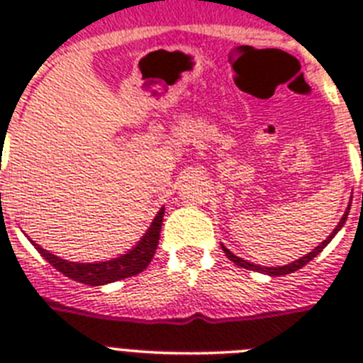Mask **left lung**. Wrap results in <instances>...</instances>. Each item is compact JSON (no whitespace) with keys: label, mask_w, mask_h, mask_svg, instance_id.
<instances>
[{"label":"left lung","mask_w":363,"mask_h":363,"mask_svg":"<svg viewBox=\"0 0 363 363\" xmlns=\"http://www.w3.org/2000/svg\"><path fill=\"white\" fill-rule=\"evenodd\" d=\"M349 209H351V207H347V211H345V214H344V216H342V220L338 221V225L335 227V230H333V233L329 234V236H327V238L323 240V242L320 243L318 247H314V249L309 252V255L301 256V258L294 259V262H291V264H287V265H278V267H265V265H256V264H251V262H247V259L240 258V256L233 255V252H230L229 249H227V247L223 245V243H221V249H223V252H225V255H227V258H229L230 262H234V264H236V265H240V267L249 269V271L264 272V274H269V277H285V274H291V272L298 271V269H301V267H303V265L309 264V262L314 258V256H318L320 252H322L323 249H325L327 243L331 242V240L336 236V233H338V230L342 229V227H344L345 220H347Z\"/></svg>","instance_id":"8db88e82"}]
</instances>
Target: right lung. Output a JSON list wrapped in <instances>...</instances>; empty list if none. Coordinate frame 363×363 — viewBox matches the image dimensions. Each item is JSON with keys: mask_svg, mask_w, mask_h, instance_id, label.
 Returning <instances> with one entry per match:
<instances>
[{"mask_svg": "<svg viewBox=\"0 0 363 363\" xmlns=\"http://www.w3.org/2000/svg\"><path fill=\"white\" fill-rule=\"evenodd\" d=\"M163 214H165V207L158 211V214L154 216L152 223L143 234L140 242L127 251L125 255H120L118 258L105 259V262H89V264H82V262H70V259H63L60 256L52 255L36 242L30 243L38 249L41 256H43L54 269L69 277L70 280H76L79 284L86 285H105L112 284V281L123 280V278H130L134 274H140L147 265L150 264L156 247H158L160 230H162Z\"/></svg>", "mask_w": 363, "mask_h": 363, "instance_id": "obj_1", "label": "right lung"}]
</instances>
